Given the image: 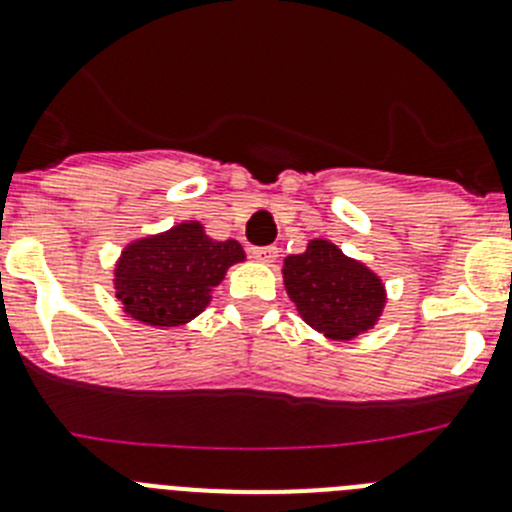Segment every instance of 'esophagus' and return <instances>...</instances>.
Returning a JSON list of instances; mask_svg holds the SVG:
<instances>
[{"label": "esophagus", "instance_id": "34e87169", "mask_svg": "<svg viewBox=\"0 0 512 512\" xmlns=\"http://www.w3.org/2000/svg\"><path fill=\"white\" fill-rule=\"evenodd\" d=\"M251 256H253V261H259V264H274L279 256V251L274 246H264V248H253Z\"/></svg>", "mask_w": 512, "mask_h": 512}]
</instances>
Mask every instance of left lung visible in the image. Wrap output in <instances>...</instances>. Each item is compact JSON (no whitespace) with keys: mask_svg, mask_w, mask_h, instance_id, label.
<instances>
[{"mask_svg":"<svg viewBox=\"0 0 512 512\" xmlns=\"http://www.w3.org/2000/svg\"><path fill=\"white\" fill-rule=\"evenodd\" d=\"M282 279L300 318L330 341H354L372 330L387 305L377 271L325 238H312L305 251L287 256Z\"/></svg>","mask_w":512,"mask_h":512,"instance_id":"8db88e82","label":"left lung"}]
</instances>
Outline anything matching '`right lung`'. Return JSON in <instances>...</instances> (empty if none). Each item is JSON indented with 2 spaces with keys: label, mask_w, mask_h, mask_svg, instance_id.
<instances>
[{
  "label": "right lung",
  "mask_w": 512,
  "mask_h": 512,
  "mask_svg": "<svg viewBox=\"0 0 512 512\" xmlns=\"http://www.w3.org/2000/svg\"><path fill=\"white\" fill-rule=\"evenodd\" d=\"M241 261V243L215 241L200 220H184L122 248L112 287L128 318L151 328H179L210 305L217 284Z\"/></svg>",
  "instance_id": "right-lung-1"
}]
</instances>
